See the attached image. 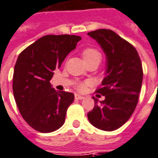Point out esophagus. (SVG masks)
<instances>
[{
	"mask_svg": "<svg viewBox=\"0 0 158 158\" xmlns=\"http://www.w3.org/2000/svg\"><path fill=\"white\" fill-rule=\"evenodd\" d=\"M84 97H82V96H80V95L79 94H75V99L76 100H82V99H84Z\"/></svg>",
	"mask_w": 158,
	"mask_h": 158,
	"instance_id": "esophagus-1",
	"label": "esophagus"
}]
</instances>
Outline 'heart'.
Instances as JSON below:
<instances>
[{
	"label": "heart",
	"instance_id": "obj_1",
	"mask_svg": "<svg viewBox=\"0 0 158 158\" xmlns=\"http://www.w3.org/2000/svg\"><path fill=\"white\" fill-rule=\"evenodd\" d=\"M81 56L83 57L84 61L89 65L90 63L98 64L101 60V54L97 48L93 47H86L81 51ZM87 85V82H80L77 84L76 89L79 91H83L85 90Z\"/></svg>",
	"mask_w": 158,
	"mask_h": 158
}]
</instances>
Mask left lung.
<instances>
[{"label": "left lung", "mask_w": 158, "mask_h": 158, "mask_svg": "<svg viewBox=\"0 0 158 158\" xmlns=\"http://www.w3.org/2000/svg\"><path fill=\"white\" fill-rule=\"evenodd\" d=\"M88 35L106 54L107 72L102 86L96 90L105 98L99 102L93 98L95 106L87 116L97 128L114 131L124 125L135 110L143 80L142 63L136 48L113 31L99 29Z\"/></svg>", "instance_id": "left-lung-1"}]
</instances>
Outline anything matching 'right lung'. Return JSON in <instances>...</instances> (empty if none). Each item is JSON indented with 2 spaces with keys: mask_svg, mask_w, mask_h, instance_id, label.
Listing matches in <instances>:
<instances>
[{
  "mask_svg": "<svg viewBox=\"0 0 158 158\" xmlns=\"http://www.w3.org/2000/svg\"><path fill=\"white\" fill-rule=\"evenodd\" d=\"M80 39L75 35H47L18 57L13 77L14 99L24 120L40 133L60 128L74 100L71 92L56 91L49 80Z\"/></svg>",
  "mask_w": 158,
  "mask_h": 158,
  "instance_id": "right-lung-1",
  "label": "right lung"
}]
</instances>
